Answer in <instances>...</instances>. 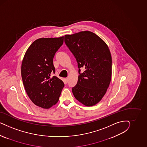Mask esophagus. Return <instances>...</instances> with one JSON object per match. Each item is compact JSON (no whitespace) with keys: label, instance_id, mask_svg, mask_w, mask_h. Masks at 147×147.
Masks as SVG:
<instances>
[{"label":"esophagus","instance_id":"1","mask_svg":"<svg viewBox=\"0 0 147 147\" xmlns=\"http://www.w3.org/2000/svg\"><path fill=\"white\" fill-rule=\"evenodd\" d=\"M65 82H66V83H67L68 82V78H66L65 79Z\"/></svg>","mask_w":147,"mask_h":147}]
</instances>
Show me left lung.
Masks as SVG:
<instances>
[{"label":"left lung","instance_id":"obj_1","mask_svg":"<svg viewBox=\"0 0 147 147\" xmlns=\"http://www.w3.org/2000/svg\"><path fill=\"white\" fill-rule=\"evenodd\" d=\"M65 42L75 57L79 75L72 92L77 100L86 106L101 101L111 78L112 59L106 42L90 31L65 36ZM85 67L83 73L80 68Z\"/></svg>","mask_w":147,"mask_h":147}]
</instances>
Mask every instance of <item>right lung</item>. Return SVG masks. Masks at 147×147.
I'll use <instances>...</instances> for the list:
<instances>
[{"mask_svg":"<svg viewBox=\"0 0 147 147\" xmlns=\"http://www.w3.org/2000/svg\"><path fill=\"white\" fill-rule=\"evenodd\" d=\"M63 36L40 38L27 50L22 60V82L28 97L36 105L48 109L58 102L64 83L55 76L54 55L62 46Z\"/></svg>","mask_w":147,"mask_h":147,"instance_id":"add662e5","label":"right lung"}]
</instances>
